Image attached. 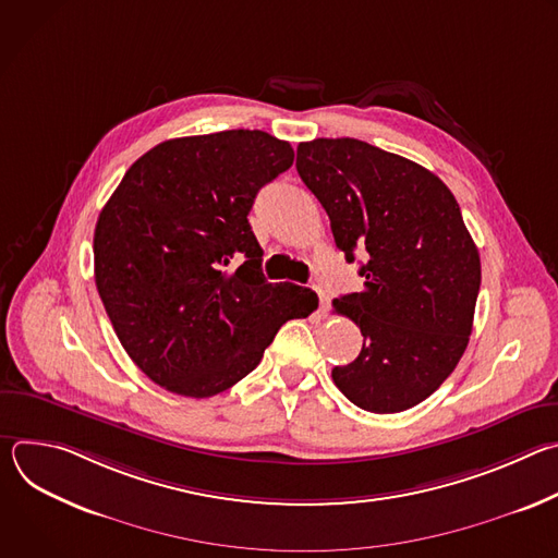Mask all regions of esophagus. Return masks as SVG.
Returning <instances> with one entry per match:
<instances>
[{"label": "esophagus", "instance_id": "obj_1", "mask_svg": "<svg viewBox=\"0 0 558 558\" xmlns=\"http://www.w3.org/2000/svg\"><path fill=\"white\" fill-rule=\"evenodd\" d=\"M313 291L317 293V300H320V313H327V308H329V295H327V291H325L323 287H313Z\"/></svg>", "mask_w": 558, "mask_h": 558}]
</instances>
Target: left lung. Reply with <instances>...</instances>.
<instances>
[{
	"mask_svg": "<svg viewBox=\"0 0 558 558\" xmlns=\"http://www.w3.org/2000/svg\"><path fill=\"white\" fill-rule=\"evenodd\" d=\"M295 168L347 263L355 250L368 258L364 289L333 300L364 336L333 381L368 413L413 409L454 371L472 333L482 263L461 209L433 172L357 138L300 143Z\"/></svg>",
	"mask_w": 558,
	"mask_h": 558,
	"instance_id": "left-lung-1",
	"label": "left lung"
}]
</instances>
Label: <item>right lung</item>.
<instances>
[{"label": "right lung", "instance_id": "obj_1", "mask_svg": "<svg viewBox=\"0 0 558 558\" xmlns=\"http://www.w3.org/2000/svg\"><path fill=\"white\" fill-rule=\"evenodd\" d=\"M293 166L263 130L158 143L125 172L95 229V282L132 362L158 386L211 397L250 375L315 293L267 282L247 220ZM235 262V270L228 267Z\"/></svg>", "mask_w": 558, "mask_h": 558}]
</instances>
